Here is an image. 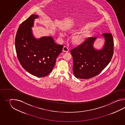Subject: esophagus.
<instances>
[{"label": "esophagus", "instance_id": "34e87169", "mask_svg": "<svg viewBox=\"0 0 125 125\" xmlns=\"http://www.w3.org/2000/svg\"><path fill=\"white\" fill-rule=\"evenodd\" d=\"M62 51L64 52H68L69 51V48L67 46H64L63 49H62Z\"/></svg>", "mask_w": 125, "mask_h": 125}]
</instances>
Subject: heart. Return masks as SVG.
<instances>
[{"label": "heart", "mask_w": 125, "mask_h": 125, "mask_svg": "<svg viewBox=\"0 0 125 125\" xmlns=\"http://www.w3.org/2000/svg\"><path fill=\"white\" fill-rule=\"evenodd\" d=\"M76 31V29H72V32H74ZM88 33L86 32H80L74 35V36L72 37V42L75 45H80L82 44L85 41L86 37ZM64 34L62 32L60 33V36L61 37H63Z\"/></svg>", "instance_id": "1"}]
</instances>
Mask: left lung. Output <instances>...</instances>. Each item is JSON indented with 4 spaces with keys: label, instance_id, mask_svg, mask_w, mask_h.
Instances as JSON below:
<instances>
[{
    "label": "left lung",
    "instance_id": "obj_1",
    "mask_svg": "<svg viewBox=\"0 0 125 125\" xmlns=\"http://www.w3.org/2000/svg\"><path fill=\"white\" fill-rule=\"evenodd\" d=\"M104 45L97 50L94 47L97 37H89L81 45L71 51L73 60L75 77L88 79L101 73L109 64L114 53L113 38L111 33L101 35Z\"/></svg>",
    "mask_w": 125,
    "mask_h": 125
}]
</instances>
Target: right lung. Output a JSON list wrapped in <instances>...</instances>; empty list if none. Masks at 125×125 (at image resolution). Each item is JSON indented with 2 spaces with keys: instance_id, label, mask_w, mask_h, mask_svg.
I'll return each instance as SVG.
<instances>
[{
  "instance_id": "right-lung-1",
  "label": "right lung",
  "mask_w": 125,
  "mask_h": 125,
  "mask_svg": "<svg viewBox=\"0 0 125 125\" xmlns=\"http://www.w3.org/2000/svg\"><path fill=\"white\" fill-rule=\"evenodd\" d=\"M37 15H32L20 25L15 38L17 58L22 66L30 74L45 77L51 73L63 45L57 44L50 36L36 38L32 33Z\"/></svg>"
}]
</instances>
